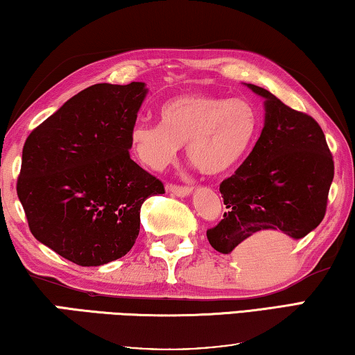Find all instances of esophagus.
<instances>
[{
    "instance_id": "esophagus-1",
    "label": "esophagus",
    "mask_w": 355,
    "mask_h": 355,
    "mask_svg": "<svg viewBox=\"0 0 355 355\" xmlns=\"http://www.w3.org/2000/svg\"><path fill=\"white\" fill-rule=\"evenodd\" d=\"M167 191H168V193H172L173 196H178V198H187V196L193 193V188L178 187V184H168Z\"/></svg>"
}]
</instances>
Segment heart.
<instances>
[{"label":"heart","instance_id":"heart-1","mask_svg":"<svg viewBox=\"0 0 355 355\" xmlns=\"http://www.w3.org/2000/svg\"><path fill=\"white\" fill-rule=\"evenodd\" d=\"M261 134V112L250 99L187 93L159 107V123L132 126V151L140 162L161 171L182 145L187 157L207 177H224L243 164Z\"/></svg>","mask_w":355,"mask_h":355}]
</instances>
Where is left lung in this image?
<instances>
[{
    "label": "left lung",
    "instance_id": "left-lung-1",
    "mask_svg": "<svg viewBox=\"0 0 355 355\" xmlns=\"http://www.w3.org/2000/svg\"><path fill=\"white\" fill-rule=\"evenodd\" d=\"M246 87L263 98L266 120L248 159L219 187L229 210L207 239L223 254L261 234L305 237L324 219L334 180V159L318 123L266 88Z\"/></svg>",
    "mask_w": 355,
    "mask_h": 355
}]
</instances>
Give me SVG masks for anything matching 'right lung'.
I'll return each mask as SVG.
<instances>
[{"mask_svg": "<svg viewBox=\"0 0 355 355\" xmlns=\"http://www.w3.org/2000/svg\"><path fill=\"white\" fill-rule=\"evenodd\" d=\"M148 88L96 83L39 125L24 145L17 196L31 234L82 267L116 261L136 243L140 207L164 194L129 156Z\"/></svg>", "mask_w": 355, "mask_h": 355, "instance_id": "add662e5", "label": "right lung"}]
</instances>
